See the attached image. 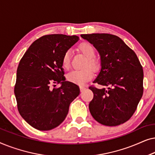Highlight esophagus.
<instances>
[{
    "label": "esophagus",
    "mask_w": 155,
    "mask_h": 155,
    "mask_svg": "<svg viewBox=\"0 0 155 155\" xmlns=\"http://www.w3.org/2000/svg\"><path fill=\"white\" fill-rule=\"evenodd\" d=\"M85 87H83V86H80V92H83V91L85 90Z\"/></svg>",
    "instance_id": "obj_1"
}]
</instances>
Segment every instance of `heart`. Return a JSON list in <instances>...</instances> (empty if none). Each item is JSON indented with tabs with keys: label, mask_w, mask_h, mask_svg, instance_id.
Segmentation results:
<instances>
[{
	"label": "heart",
	"mask_w": 155,
	"mask_h": 155,
	"mask_svg": "<svg viewBox=\"0 0 155 155\" xmlns=\"http://www.w3.org/2000/svg\"><path fill=\"white\" fill-rule=\"evenodd\" d=\"M80 49L87 58L84 66H90L93 69L98 68V61L94 57L95 49L92 44L88 42H83L79 46ZM62 65L64 68H68L71 65V51H68L64 54L62 59ZM94 76L92 69L90 67H86L82 70H74L67 74V80L78 85H83L87 82L92 79Z\"/></svg>",
	"instance_id": "1"
}]
</instances>
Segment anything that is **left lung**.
<instances>
[{
    "instance_id": "left-lung-1",
    "label": "left lung",
    "mask_w": 155,
    "mask_h": 155,
    "mask_svg": "<svg viewBox=\"0 0 155 155\" xmlns=\"http://www.w3.org/2000/svg\"><path fill=\"white\" fill-rule=\"evenodd\" d=\"M99 52L101 70L90 87L94 97L89 104L99 124L116 126L130 119L143 94V70L135 53L117 36L110 34L81 35Z\"/></svg>"
}]
</instances>
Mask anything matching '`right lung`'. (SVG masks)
<instances>
[{"mask_svg": "<svg viewBox=\"0 0 155 155\" xmlns=\"http://www.w3.org/2000/svg\"><path fill=\"white\" fill-rule=\"evenodd\" d=\"M79 40L78 36L49 35L33 42L17 70L15 95L18 109L26 122L37 130H49L65 120L80 88L65 81L62 59ZM61 84L58 88H52Z\"/></svg>", "mask_w": 155, "mask_h": 155, "instance_id": "add662e5", "label": "right lung"}]
</instances>
